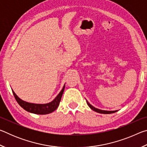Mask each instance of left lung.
<instances>
[{
	"label": "left lung",
	"mask_w": 147,
	"mask_h": 147,
	"mask_svg": "<svg viewBox=\"0 0 147 147\" xmlns=\"http://www.w3.org/2000/svg\"><path fill=\"white\" fill-rule=\"evenodd\" d=\"M86 102L88 104V105L89 106V108H90L92 110H93L94 111H96V112L99 113H103V114H110V113H115L117 111V110H115V111H107V110H102V109H98V108H94V106H93L89 103V102L88 100H86Z\"/></svg>",
	"instance_id": "left-lung-1"
}]
</instances>
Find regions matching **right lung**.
<instances>
[{"mask_svg":"<svg viewBox=\"0 0 147 147\" xmlns=\"http://www.w3.org/2000/svg\"><path fill=\"white\" fill-rule=\"evenodd\" d=\"M65 85L63 86V88H62L61 91L56 96V97L53 101L47 104H35L28 102L24 101L20 98L13 90H12V92H13L15 98L17 100V103L19 104L20 106H21L24 109H25L26 111L34 114L46 115V114L53 112L54 111H55L58 108L59 102H60L62 94L63 93Z\"/></svg>","mask_w":147,"mask_h":147,"instance_id":"obj_1","label":"right lung"}]
</instances>
